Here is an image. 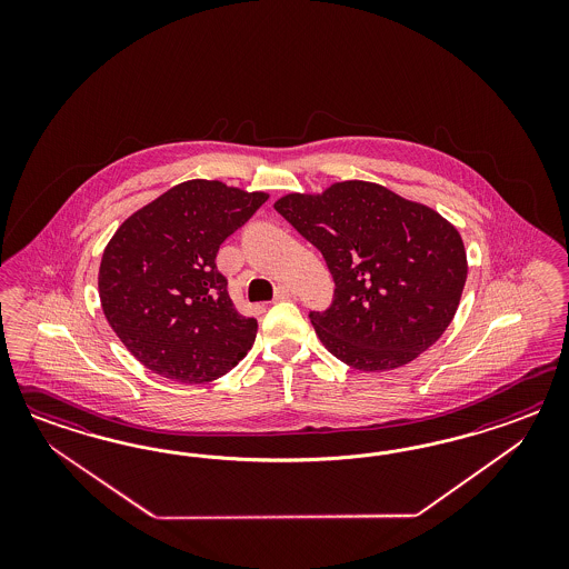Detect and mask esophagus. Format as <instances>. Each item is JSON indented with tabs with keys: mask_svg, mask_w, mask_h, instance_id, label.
Listing matches in <instances>:
<instances>
[{
	"mask_svg": "<svg viewBox=\"0 0 569 569\" xmlns=\"http://www.w3.org/2000/svg\"><path fill=\"white\" fill-rule=\"evenodd\" d=\"M290 298H296V292H293L292 288H288V286H279L276 290V302H281V300H290Z\"/></svg>",
	"mask_w": 569,
	"mask_h": 569,
	"instance_id": "obj_1",
	"label": "esophagus"
}]
</instances>
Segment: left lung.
Here are the masks:
<instances>
[{
	"label": "left lung",
	"mask_w": 569,
	"mask_h": 569,
	"mask_svg": "<svg viewBox=\"0 0 569 569\" xmlns=\"http://www.w3.org/2000/svg\"><path fill=\"white\" fill-rule=\"evenodd\" d=\"M276 210L328 262L333 300L309 317L336 359L359 371L397 369L450 326L466 286V246L436 210L367 181L288 193Z\"/></svg>",
	"instance_id": "8db88e82"
}]
</instances>
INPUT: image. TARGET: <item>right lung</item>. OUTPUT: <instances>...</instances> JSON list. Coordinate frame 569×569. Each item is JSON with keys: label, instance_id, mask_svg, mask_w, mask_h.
Here are the masks:
<instances>
[{"label": "right lung", "instance_id": "add662e5", "mask_svg": "<svg viewBox=\"0 0 569 569\" xmlns=\"http://www.w3.org/2000/svg\"><path fill=\"white\" fill-rule=\"evenodd\" d=\"M267 198L193 179L139 208L108 241L98 277L103 315L150 371L204 383L252 348L259 323L236 310L214 259Z\"/></svg>", "mask_w": 569, "mask_h": 569}]
</instances>
